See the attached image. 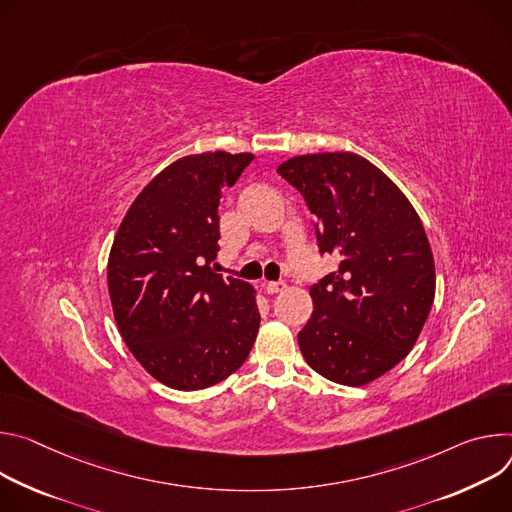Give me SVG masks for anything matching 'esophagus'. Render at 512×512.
<instances>
[{"label": "esophagus", "mask_w": 512, "mask_h": 512, "mask_svg": "<svg viewBox=\"0 0 512 512\" xmlns=\"http://www.w3.org/2000/svg\"><path fill=\"white\" fill-rule=\"evenodd\" d=\"M287 289V285L282 280H272V282H264V291L268 295H276V293H282Z\"/></svg>", "instance_id": "1"}]
</instances>
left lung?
<instances>
[{"label":"left lung","instance_id":"left-lung-1","mask_svg":"<svg viewBox=\"0 0 512 512\" xmlns=\"http://www.w3.org/2000/svg\"><path fill=\"white\" fill-rule=\"evenodd\" d=\"M276 173L313 213L319 252L339 256L337 270L311 287L299 348L327 380L364 386L407 358L429 317L435 264L423 223L403 191L358 154L295 156Z\"/></svg>","mask_w":512,"mask_h":512}]
</instances>
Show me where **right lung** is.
<instances>
[{"label": "right lung", "mask_w": 512, "mask_h": 512, "mask_svg": "<svg viewBox=\"0 0 512 512\" xmlns=\"http://www.w3.org/2000/svg\"><path fill=\"white\" fill-rule=\"evenodd\" d=\"M252 154L185 156L156 175L128 209L107 262L118 329L162 384L201 390L236 372L260 327L254 289L211 268L219 199Z\"/></svg>", "instance_id": "add662e5"}]
</instances>
